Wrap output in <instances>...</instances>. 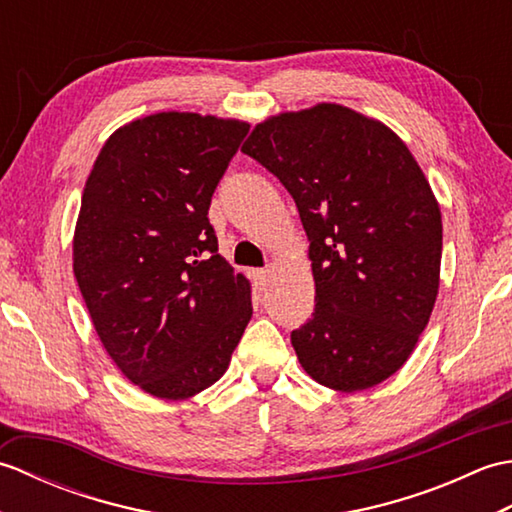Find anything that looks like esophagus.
Listing matches in <instances>:
<instances>
[{
	"label": "esophagus",
	"instance_id": "esophagus-1",
	"mask_svg": "<svg viewBox=\"0 0 512 512\" xmlns=\"http://www.w3.org/2000/svg\"><path fill=\"white\" fill-rule=\"evenodd\" d=\"M250 279L255 281V286H257L259 290H266L268 281H270V270H268V268H255V270H250Z\"/></svg>",
	"mask_w": 512,
	"mask_h": 512
}]
</instances>
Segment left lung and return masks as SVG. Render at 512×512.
<instances>
[{"label":"left lung","instance_id":"left-lung-1","mask_svg":"<svg viewBox=\"0 0 512 512\" xmlns=\"http://www.w3.org/2000/svg\"><path fill=\"white\" fill-rule=\"evenodd\" d=\"M284 184L306 228L314 312L292 330L301 367L336 391L405 365L440 288L442 215L407 145L336 103L270 116L242 147Z\"/></svg>","mask_w":512,"mask_h":512}]
</instances>
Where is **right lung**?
Masks as SVG:
<instances>
[{
    "label": "right lung",
    "instance_id": "right-lung-1",
    "mask_svg": "<svg viewBox=\"0 0 512 512\" xmlns=\"http://www.w3.org/2000/svg\"><path fill=\"white\" fill-rule=\"evenodd\" d=\"M248 123L160 112L107 138L74 228V277L116 367L184 400L222 378L253 317L250 284L217 253L209 206Z\"/></svg>",
    "mask_w": 512,
    "mask_h": 512
}]
</instances>
